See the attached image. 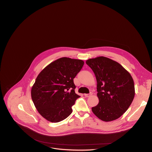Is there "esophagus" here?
Wrapping results in <instances>:
<instances>
[{"label":"esophagus","mask_w":152,"mask_h":152,"mask_svg":"<svg viewBox=\"0 0 152 152\" xmlns=\"http://www.w3.org/2000/svg\"><path fill=\"white\" fill-rule=\"evenodd\" d=\"M91 95H92V93H90V94H84V96H85L86 97H90Z\"/></svg>","instance_id":"1"}]
</instances>
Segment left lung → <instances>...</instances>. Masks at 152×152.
<instances>
[{"instance_id": "8db88e82", "label": "left lung", "mask_w": 152, "mask_h": 152, "mask_svg": "<svg viewBox=\"0 0 152 152\" xmlns=\"http://www.w3.org/2000/svg\"><path fill=\"white\" fill-rule=\"evenodd\" d=\"M97 80L99 102L92 107L101 120L111 121L120 117L131 104L135 96L132 77L118 62L104 56L86 60Z\"/></svg>"}]
</instances>
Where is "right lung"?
Listing matches in <instances>:
<instances>
[{
	"label": "right lung",
	"mask_w": 152,
	"mask_h": 152,
	"mask_svg": "<svg viewBox=\"0 0 152 152\" xmlns=\"http://www.w3.org/2000/svg\"><path fill=\"white\" fill-rule=\"evenodd\" d=\"M83 64L82 60L63 57L39 73L31 89V97L42 117L57 123L72 114V106L80 97L75 93L73 79Z\"/></svg>",
	"instance_id": "right-lung-1"
}]
</instances>
